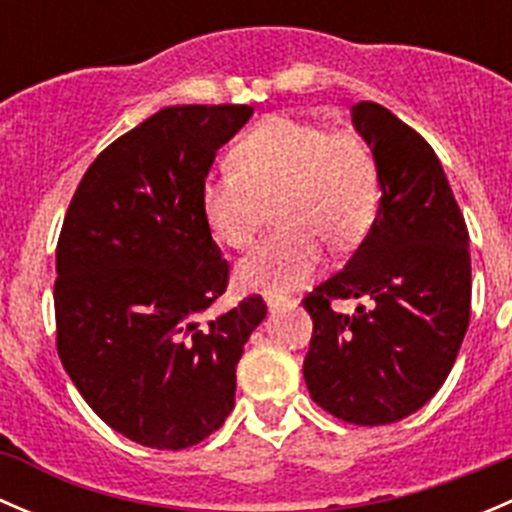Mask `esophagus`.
I'll list each match as a JSON object with an SVG mask.
<instances>
[{
    "label": "esophagus",
    "mask_w": 512,
    "mask_h": 512,
    "mask_svg": "<svg viewBox=\"0 0 512 512\" xmlns=\"http://www.w3.org/2000/svg\"><path fill=\"white\" fill-rule=\"evenodd\" d=\"M292 304H297V299L280 297V294H267V307H270V312H277L282 307H292Z\"/></svg>",
    "instance_id": "1"
}]
</instances>
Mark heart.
I'll return each mask as SVG.
<instances>
[{
  "mask_svg": "<svg viewBox=\"0 0 512 512\" xmlns=\"http://www.w3.org/2000/svg\"><path fill=\"white\" fill-rule=\"evenodd\" d=\"M230 165L208 173L200 185V213L215 240L247 250L272 200V220L280 225L237 267L245 287H302L322 265V242L347 250L374 223L379 178L356 133L329 131L294 116H267L235 143Z\"/></svg>",
  "mask_w": 512,
  "mask_h": 512,
  "instance_id": "obj_1",
  "label": "heart"
}]
</instances>
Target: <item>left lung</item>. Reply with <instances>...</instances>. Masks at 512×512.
<instances>
[{
    "label": "left lung",
    "mask_w": 512,
    "mask_h": 512,
    "mask_svg": "<svg viewBox=\"0 0 512 512\" xmlns=\"http://www.w3.org/2000/svg\"><path fill=\"white\" fill-rule=\"evenodd\" d=\"M352 123L374 153L381 200L344 270L302 299L314 322L304 381L332 416L384 426L421 409L451 374L471 319V252L433 148L374 101L354 103ZM359 296L369 310L331 309Z\"/></svg>",
    "instance_id": "obj_1"
}]
</instances>
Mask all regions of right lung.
Listing matches in <instances>:
<instances>
[{"instance_id": "obj_1", "label": "right lung", "mask_w": 512, "mask_h": 512, "mask_svg": "<svg viewBox=\"0 0 512 512\" xmlns=\"http://www.w3.org/2000/svg\"><path fill=\"white\" fill-rule=\"evenodd\" d=\"M252 106H168L123 133L81 178L56 245V349L113 431L180 451L235 406V366L265 319L252 294L200 322L227 289L200 185Z\"/></svg>"}]
</instances>
